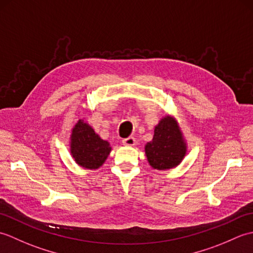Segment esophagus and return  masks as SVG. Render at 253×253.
Segmentation results:
<instances>
[{
  "label": "esophagus",
  "instance_id": "34e87169",
  "mask_svg": "<svg viewBox=\"0 0 253 253\" xmlns=\"http://www.w3.org/2000/svg\"><path fill=\"white\" fill-rule=\"evenodd\" d=\"M123 144H124V146H127V147L135 146V144H136V139L133 138V137H128L126 139H124Z\"/></svg>",
  "mask_w": 253,
  "mask_h": 253
}]
</instances>
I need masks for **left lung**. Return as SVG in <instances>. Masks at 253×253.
Instances as JSON below:
<instances>
[{
	"mask_svg": "<svg viewBox=\"0 0 253 253\" xmlns=\"http://www.w3.org/2000/svg\"><path fill=\"white\" fill-rule=\"evenodd\" d=\"M144 151L149 164L155 169H170L179 165L186 155L187 144L174 117L166 115L160 121Z\"/></svg>",
	"mask_w": 253,
	"mask_h": 253,
	"instance_id": "8db88e82",
	"label": "left lung"
}]
</instances>
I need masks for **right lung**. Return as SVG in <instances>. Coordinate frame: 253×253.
<instances>
[{
	"instance_id": "1",
	"label": "right lung",
	"mask_w": 253,
	"mask_h": 253,
	"mask_svg": "<svg viewBox=\"0 0 253 253\" xmlns=\"http://www.w3.org/2000/svg\"><path fill=\"white\" fill-rule=\"evenodd\" d=\"M110 143L101 139L89 124L79 120L72 129L71 153L79 166L96 169L103 165L111 152Z\"/></svg>"
}]
</instances>
